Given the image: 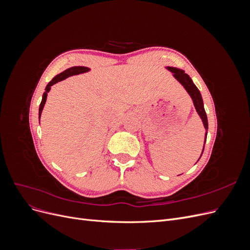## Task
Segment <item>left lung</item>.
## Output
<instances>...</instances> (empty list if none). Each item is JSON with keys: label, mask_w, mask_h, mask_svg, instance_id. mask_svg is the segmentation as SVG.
Wrapping results in <instances>:
<instances>
[{"label": "left lung", "mask_w": 250, "mask_h": 250, "mask_svg": "<svg viewBox=\"0 0 250 250\" xmlns=\"http://www.w3.org/2000/svg\"><path fill=\"white\" fill-rule=\"evenodd\" d=\"M167 69L173 74L174 78H175L181 85L185 87V89L188 92V94L190 95V97L192 98L193 103H194V106L196 111L199 115L203 126L206 128V135H204V144L207 142V135H208V117H207V112L204 110V106H203V100H202V97L201 94L199 92V89L197 88L194 84L193 80L190 78L188 74L185 73V71L177 69V67H173V66H167ZM203 150H204V145H203V149H202V152L201 155L203 153ZM200 155V157H201ZM199 157V158H200ZM199 161V160H198Z\"/></svg>", "instance_id": "1"}]
</instances>
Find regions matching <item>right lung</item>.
I'll return each mask as SVG.
<instances>
[{
    "mask_svg": "<svg viewBox=\"0 0 250 250\" xmlns=\"http://www.w3.org/2000/svg\"><path fill=\"white\" fill-rule=\"evenodd\" d=\"M88 71H89V69H88V67H86V66H72V67H70V69H66L65 71H63L62 73L56 75V76L48 83V85L46 86V92H44L43 95H42V102H41V105H40V110H39V118H40V120H41V116H42V112L44 104H46L47 96H48V93L50 92L51 86L53 84H55V83L59 82V81L64 80L67 77L73 76V75L83 74V73H86Z\"/></svg>",
    "mask_w": 250,
    "mask_h": 250,
    "instance_id": "obj_1",
    "label": "right lung"
}]
</instances>
